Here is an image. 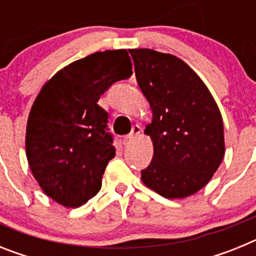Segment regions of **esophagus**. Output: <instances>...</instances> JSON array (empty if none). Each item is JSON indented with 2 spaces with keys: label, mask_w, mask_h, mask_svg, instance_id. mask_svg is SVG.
Here are the masks:
<instances>
[{
  "label": "esophagus",
  "mask_w": 256,
  "mask_h": 256,
  "mask_svg": "<svg viewBox=\"0 0 256 256\" xmlns=\"http://www.w3.org/2000/svg\"><path fill=\"white\" fill-rule=\"evenodd\" d=\"M140 133H141V126H132V130H130V134L126 136V141H130V140L136 138L137 136H140Z\"/></svg>",
  "instance_id": "esophagus-1"
}]
</instances>
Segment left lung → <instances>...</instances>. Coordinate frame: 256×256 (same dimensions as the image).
<instances>
[{
  "label": "left lung",
  "mask_w": 256,
  "mask_h": 256,
  "mask_svg": "<svg viewBox=\"0 0 256 256\" xmlns=\"http://www.w3.org/2000/svg\"><path fill=\"white\" fill-rule=\"evenodd\" d=\"M137 83L152 110L154 156L142 182L166 198H183L212 180L224 156L223 119L216 100L188 65L170 54L130 50Z\"/></svg>",
  "instance_id": "8db88e82"
}]
</instances>
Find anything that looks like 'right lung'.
<instances>
[{
	"mask_svg": "<svg viewBox=\"0 0 256 256\" xmlns=\"http://www.w3.org/2000/svg\"><path fill=\"white\" fill-rule=\"evenodd\" d=\"M132 73L126 50L94 52L58 72L38 94L26 124V158L40 188L62 206H80L100 191L115 148L108 114L97 102Z\"/></svg>",
	"mask_w": 256,
	"mask_h": 256,
	"instance_id": "obj_1",
	"label": "right lung"
}]
</instances>
